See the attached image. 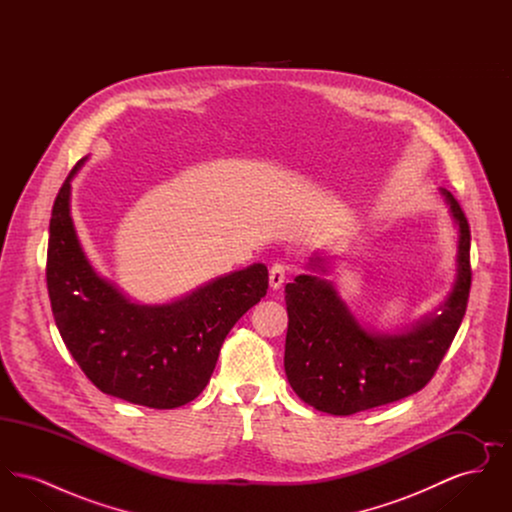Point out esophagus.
<instances>
[{
    "label": "esophagus",
    "mask_w": 512,
    "mask_h": 512,
    "mask_svg": "<svg viewBox=\"0 0 512 512\" xmlns=\"http://www.w3.org/2000/svg\"><path fill=\"white\" fill-rule=\"evenodd\" d=\"M268 280H270V288L278 290L286 280V267L282 263H274L268 270Z\"/></svg>",
    "instance_id": "obj_1"
}]
</instances>
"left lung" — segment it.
Here are the masks:
<instances>
[{
  "label": "left lung",
  "instance_id": "left-lung-1",
  "mask_svg": "<svg viewBox=\"0 0 512 512\" xmlns=\"http://www.w3.org/2000/svg\"><path fill=\"white\" fill-rule=\"evenodd\" d=\"M459 224L457 282L438 315L403 334L365 330L336 290L311 274L286 284L288 334L284 368L293 391L322 413L349 416L422 390L436 374L468 303L470 226L459 201L443 190ZM311 268L322 270L313 257Z\"/></svg>",
  "mask_w": 512,
  "mask_h": 512
}]
</instances>
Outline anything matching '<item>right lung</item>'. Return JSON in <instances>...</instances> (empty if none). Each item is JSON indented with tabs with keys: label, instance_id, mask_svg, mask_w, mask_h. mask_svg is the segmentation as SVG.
I'll return each mask as SVG.
<instances>
[{
	"label": "right lung",
	"instance_id": "right-lung-1",
	"mask_svg": "<svg viewBox=\"0 0 512 512\" xmlns=\"http://www.w3.org/2000/svg\"><path fill=\"white\" fill-rule=\"evenodd\" d=\"M76 163L49 220V301L59 334L98 390L149 409L182 407L205 390L232 326L267 295L257 263L169 305L130 303L86 259L69 197Z\"/></svg>",
	"mask_w": 512,
	"mask_h": 512
}]
</instances>
